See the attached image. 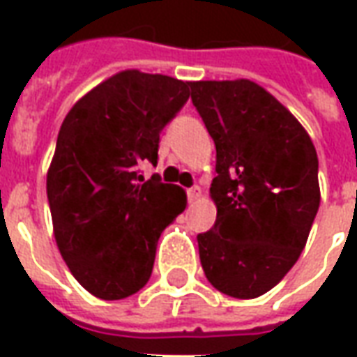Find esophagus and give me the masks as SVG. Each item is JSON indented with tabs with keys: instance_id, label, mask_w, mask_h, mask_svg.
I'll list each match as a JSON object with an SVG mask.
<instances>
[{
	"instance_id": "esophagus-1",
	"label": "esophagus",
	"mask_w": 357,
	"mask_h": 357,
	"mask_svg": "<svg viewBox=\"0 0 357 357\" xmlns=\"http://www.w3.org/2000/svg\"><path fill=\"white\" fill-rule=\"evenodd\" d=\"M199 197H201V187H199V185H195V187H191V189H187V199H189V202L197 201Z\"/></svg>"
}]
</instances>
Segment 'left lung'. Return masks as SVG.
Wrapping results in <instances>:
<instances>
[{
  "instance_id": "1",
  "label": "left lung",
  "mask_w": 357,
  "mask_h": 357,
  "mask_svg": "<svg viewBox=\"0 0 357 357\" xmlns=\"http://www.w3.org/2000/svg\"><path fill=\"white\" fill-rule=\"evenodd\" d=\"M216 145L214 227L199 256L214 289L256 298L296 264L319 208L317 153L296 118L250 80L191 82Z\"/></svg>"
}]
</instances>
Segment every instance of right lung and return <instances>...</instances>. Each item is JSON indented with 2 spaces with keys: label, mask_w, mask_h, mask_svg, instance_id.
Wrapping results in <instances>:
<instances>
[{
  "label": "right lung",
  "mask_w": 357,
  "mask_h": 357,
  "mask_svg": "<svg viewBox=\"0 0 357 357\" xmlns=\"http://www.w3.org/2000/svg\"><path fill=\"white\" fill-rule=\"evenodd\" d=\"M191 82L124 70L66 114L47 172L55 241L76 281L101 300L135 294L153 273L156 243L185 208L183 189L139 166L158 160L164 126Z\"/></svg>",
  "instance_id": "add662e5"
}]
</instances>
